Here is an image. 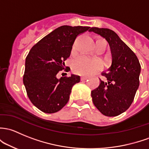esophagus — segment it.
<instances>
[{"instance_id":"1","label":"esophagus","mask_w":149,"mask_h":149,"mask_svg":"<svg viewBox=\"0 0 149 149\" xmlns=\"http://www.w3.org/2000/svg\"><path fill=\"white\" fill-rule=\"evenodd\" d=\"M88 79V78L87 77V76H81V81H86V80Z\"/></svg>"}]
</instances>
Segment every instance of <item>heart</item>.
Returning a JSON list of instances; mask_svg holds the SVG:
<instances>
[{
  "label": "heart",
  "instance_id": "b5f03b06",
  "mask_svg": "<svg viewBox=\"0 0 149 149\" xmlns=\"http://www.w3.org/2000/svg\"><path fill=\"white\" fill-rule=\"evenodd\" d=\"M75 43L73 48H76ZM103 68V63L98 59H91L84 55L79 56L73 61V70L80 75H89L98 71Z\"/></svg>",
  "mask_w": 149,
  "mask_h": 149
}]
</instances>
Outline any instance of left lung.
<instances>
[{"label": "left lung", "instance_id": "8db88e82", "mask_svg": "<svg viewBox=\"0 0 149 149\" xmlns=\"http://www.w3.org/2000/svg\"><path fill=\"white\" fill-rule=\"evenodd\" d=\"M91 31L104 38L110 46L111 66L102 75L101 81L91 91L95 107L106 116H116L126 111L133 101L139 86L141 65L137 56L112 30L93 27Z\"/></svg>", "mask_w": 149, "mask_h": 149}]
</instances>
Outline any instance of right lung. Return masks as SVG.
Returning a JSON list of instances; mask_svg holds the SVG:
<instances>
[{
  "mask_svg": "<svg viewBox=\"0 0 149 149\" xmlns=\"http://www.w3.org/2000/svg\"><path fill=\"white\" fill-rule=\"evenodd\" d=\"M88 26H62L34 45L26 58L23 84L31 103L41 111L53 113L60 111L69 100L74 84L80 76L72 74L58 79L60 70L68 72L65 61L70 55L76 37Z\"/></svg>",
  "mask_w": 149,
  "mask_h": 149,
  "instance_id": "obj_1",
  "label": "right lung"
}]
</instances>
